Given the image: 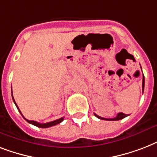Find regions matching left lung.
<instances>
[{
    "instance_id": "1",
    "label": "left lung",
    "mask_w": 157,
    "mask_h": 157,
    "mask_svg": "<svg viewBox=\"0 0 157 157\" xmlns=\"http://www.w3.org/2000/svg\"><path fill=\"white\" fill-rule=\"evenodd\" d=\"M141 69H142V67H141ZM144 83H145V80H144V76H143V84H142V86H143V92H144ZM94 116H95L96 117H98V119L105 120V121H119V120H121V119H123V118H124V117H128L129 115L124 114V113H123V112H119V113L117 114V117H114V118H112V119H107V118H103V117H99V116H98V115L95 114V113H94Z\"/></svg>"
}]
</instances>
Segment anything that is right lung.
Instances as JSON below:
<instances>
[{
    "mask_svg": "<svg viewBox=\"0 0 157 157\" xmlns=\"http://www.w3.org/2000/svg\"><path fill=\"white\" fill-rule=\"evenodd\" d=\"M11 93H12V86H11ZM12 98H13V103H14V104L16 105V107H17V108H18V112H20V110L18 109V107L17 106V104H16L15 101H14V99H13V94H12ZM21 115L23 116V114L21 113ZM23 117L24 118V119L27 121L28 122V123H30V124H33V125H35V126H37V127H40V128H48V127H51V126H54V125H56V124H59V123H61L63 121V118L64 117H62V118H60V119H58V120H55V121H50V122H48V123H44V124H40V123H39V122L37 121H29V120H27L25 118V117Z\"/></svg>",
    "mask_w": 157,
    "mask_h": 157,
    "instance_id": "right-lung-1",
    "label": "right lung"
}]
</instances>
